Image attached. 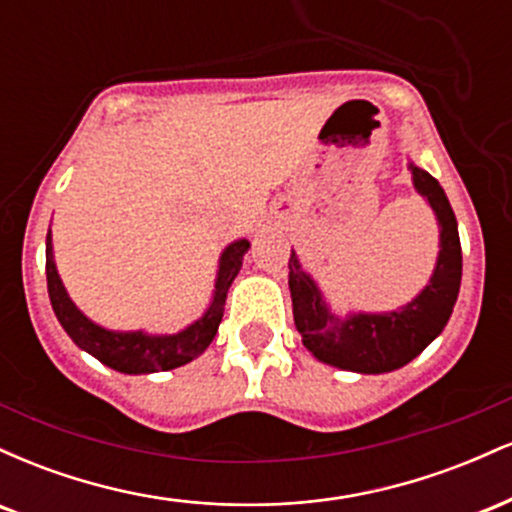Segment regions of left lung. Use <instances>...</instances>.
<instances>
[{"label":"left lung","mask_w":512,"mask_h":512,"mask_svg":"<svg viewBox=\"0 0 512 512\" xmlns=\"http://www.w3.org/2000/svg\"><path fill=\"white\" fill-rule=\"evenodd\" d=\"M414 190L426 199L438 221V260L428 284L407 305L387 313H349L339 317L317 281L303 269L296 250L289 260L293 322L303 346L327 366L363 375L390 373L407 366L448 325L462 281V248L457 219L440 182L409 163Z\"/></svg>","instance_id":"obj_1"}]
</instances>
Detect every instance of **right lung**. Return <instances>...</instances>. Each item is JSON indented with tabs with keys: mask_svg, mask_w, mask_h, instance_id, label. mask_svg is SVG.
Listing matches in <instances>:
<instances>
[{
	"mask_svg": "<svg viewBox=\"0 0 512 512\" xmlns=\"http://www.w3.org/2000/svg\"><path fill=\"white\" fill-rule=\"evenodd\" d=\"M248 248V238L233 240L231 245L223 248L219 257V269H216L214 296H211L209 308L192 325H187L185 330L175 334H149L144 330L120 332L101 327L98 322H93L91 317H86L76 308L67 289H64L60 274H57L55 252H52V233L48 231V240H45V274H48L52 310H55L64 332L72 337V342L79 349H84L86 354L98 358L103 366L113 368L117 373L146 375L158 373V370L180 368L185 363L195 361L214 342L221 325L228 289H231L233 279H236L240 267H243V257Z\"/></svg>",
	"mask_w": 512,
	"mask_h": 512,
	"instance_id": "obj_1",
	"label": "right lung"
}]
</instances>
